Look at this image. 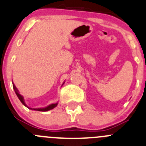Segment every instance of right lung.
Listing matches in <instances>:
<instances>
[{
    "label": "right lung",
    "mask_w": 146,
    "mask_h": 146,
    "mask_svg": "<svg viewBox=\"0 0 146 146\" xmlns=\"http://www.w3.org/2000/svg\"><path fill=\"white\" fill-rule=\"evenodd\" d=\"M13 90H14L15 92H16V95L18 96L19 99L20 100L21 102L22 103L25 105V106H26V104H25V102H24V100H23V98L20 95V94H19L17 88H16V86L14 85V84H13ZM56 105H57V104H52V105H50L49 106L46 107V108H38V109H34V110H38V111H43V112H44V111H48V110H49L53 109V108H54Z\"/></svg>",
    "instance_id": "1"
}]
</instances>
